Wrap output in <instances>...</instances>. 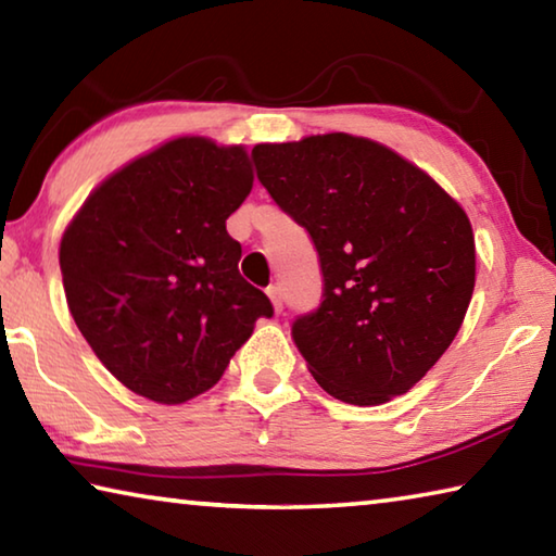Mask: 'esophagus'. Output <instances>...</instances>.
<instances>
[{
  "label": "esophagus",
  "mask_w": 556,
  "mask_h": 556,
  "mask_svg": "<svg viewBox=\"0 0 556 556\" xmlns=\"http://www.w3.org/2000/svg\"><path fill=\"white\" fill-rule=\"evenodd\" d=\"M267 296L271 299V306H275V312L281 314V308H285V299H281V289L271 285V287L267 289Z\"/></svg>",
  "instance_id": "34e87169"
}]
</instances>
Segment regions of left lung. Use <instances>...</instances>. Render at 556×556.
<instances>
[{
    "label": "left lung",
    "instance_id": "obj_1",
    "mask_svg": "<svg viewBox=\"0 0 556 556\" xmlns=\"http://www.w3.org/2000/svg\"><path fill=\"white\" fill-rule=\"evenodd\" d=\"M252 162L318 252L321 304L291 324L316 382L361 407L412 390L456 338L473 294L464 208L392 149L343 131L257 144Z\"/></svg>",
    "mask_w": 556,
    "mask_h": 556
}]
</instances>
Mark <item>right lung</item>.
Masks as SVG:
<instances>
[{
    "label": "right lung",
    "instance_id": "add662e5",
    "mask_svg": "<svg viewBox=\"0 0 556 556\" xmlns=\"http://www.w3.org/2000/svg\"><path fill=\"white\" fill-rule=\"evenodd\" d=\"M252 188L242 147L184 137L119 168L61 240L75 326L131 392L181 404L223 378L275 308L225 230Z\"/></svg>",
    "mask_w": 556,
    "mask_h": 556
}]
</instances>
